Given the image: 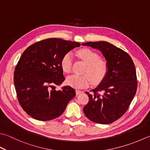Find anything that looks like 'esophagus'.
<instances>
[{
    "instance_id": "34e87169",
    "label": "esophagus",
    "mask_w": 150,
    "mask_h": 150,
    "mask_svg": "<svg viewBox=\"0 0 150 150\" xmlns=\"http://www.w3.org/2000/svg\"><path fill=\"white\" fill-rule=\"evenodd\" d=\"M83 92H84L83 91H82V90H76V93H77V95L81 94V93H83Z\"/></svg>"
}]
</instances>
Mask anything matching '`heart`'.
I'll list each match as a JSON object with an SVG mask.
<instances>
[{
	"mask_svg": "<svg viewBox=\"0 0 150 150\" xmlns=\"http://www.w3.org/2000/svg\"><path fill=\"white\" fill-rule=\"evenodd\" d=\"M77 53L88 66L85 69V75L73 74L66 79V83L75 88H83L88 86L91 82L97 84L103 80L108 73V66L105 60L100 59V56L97 52L88 49H83ZM73 65V54L71 52L64 54L61 60V67L66 73L71 72Z\"/></svg>",
	"mask_w": 150,
	"mask_h": 150,
	"instance_id": "obj_1",
	"label": "heart"
}]
</instances>
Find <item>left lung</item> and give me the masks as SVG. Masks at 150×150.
<instances>
[{"label": "left lung", "mask_w": 150, "mask_h": 150, "mask_svg": "<svg viewBox=\"0 0 150 150\" xmlns=\"http://www.w3.org/2000/svg\"><path fill=\"white\" fill-rule=\"evenodd\" d=\"M83 45L100 51L108 64L106 77L98 87L86 92L89 101L83 108L88 118L101 124H111L124 115L137 89L135 66L122 49L106 42H86Z\"/></svg>", "instance_id": "1"}]
</instances>
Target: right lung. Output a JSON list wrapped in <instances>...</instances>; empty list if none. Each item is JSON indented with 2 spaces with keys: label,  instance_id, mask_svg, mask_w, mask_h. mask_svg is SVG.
<instances>
[{
  "label": "right lung",
  "instance_id": "right-lung-1",
  "mask_svg": "<svg viewBox=\"0 0 150 150\" xmlns=\"http://www.w3.org/2000/svg\"><path fill=\"white\" fill-rule=\"evenodd\" d=\"M81 44L59 38H48L26 49L15 68L13 82L21 106L28 115L40 121L60 116L75 91L67 86L61 90L54 85L65 80L61 60Z\"/></svg>",
  "mask_w": 150,
  "mask_h": 150
}]
</instances>
